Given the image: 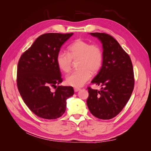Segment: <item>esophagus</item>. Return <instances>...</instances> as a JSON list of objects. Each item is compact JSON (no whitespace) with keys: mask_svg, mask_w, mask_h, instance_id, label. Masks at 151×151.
Instances as JSON below:
<instances>
[{"mask_svg":"<svg viewBox=\"0 0 151 151\" xmlns=\"http://www.w3.org/2000/svg\"><path fill=\"white\" fill-rule=\"evenodd\" d=\"M74 91L75 92H78V91H79L81 90L80 88H74Z\"/></svg>","mask_w":151,"mask_h":151,"instance_id":"esophagus-1","label":"esophagus"}]
</instances>
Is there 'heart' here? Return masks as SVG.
<instances>
[{
  "mask_svg": "<svg viewBox=\"0 0 151 151\" xmlns=\"http://www.w3.org/2000/svg\"><path fill=\"white\" fill-rule=\"evenodd\" d=\"M77 60V70L66 77V83L74 87L83 86L91 77L100 70L103 61L102 50L97 44H91L82 39L76 40L67 48V53L59 52L56 62L61 71L69 72L72 60Z\"/></svg>",
  "mask_w": 151,
  "mask_h": 151,
  "instance_id": "1",
  "label": "heart"
}]
</instances>
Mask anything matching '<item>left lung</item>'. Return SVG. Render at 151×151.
I'll return each instance as SVG.
<instances>
[{
    "label": "left lung",
    "mask_w": 151,
    "mask_h": 151,
    "mask_svg": "<svg viewBox=\"0 0 151 151\" xmlns=\"http://www.w3.org/2000/svg\"><path fill=\"white\" fill-rule=\"evenodd\" d=\"M102 43L103 61L98 74L91 81L101 90L88 87L87 105L91 113L99 119L109 120L119 114L129 101L134 88L131 59L113 36L90 33Z\"/></svg>",
    "instance_id": "obj_1"
}]
</instances>
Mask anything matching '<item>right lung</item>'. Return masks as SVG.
<instances>
[{
    "instance_id": "1",
    "label": "right lung",
    "mask_w": 151,
    "mask_h": 151,
    "mask_svg": "<svg viewBox=\"0 0 151 151\" xmlns=\"http://www.w3.org/2000/svg\"><path fill=\"white\" fill-rule=\"evenodd\" d=\"M73 33H45L36 39L21 56L17 69V86L26 106L38 116L48 120L60 117L66 100L74 94L71 86L62 82L56 56ZM56 87L52 91L51 88Z\"/></svg>"
}]
</instances>
